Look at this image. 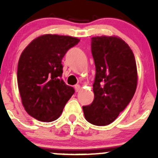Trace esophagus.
Returning a JSON list of instances; mask_svg holds the SVG:
<instances>
[{
    "mask_svg": "<svg viewBox=\"0 0 158 158\" xmlns=\"http://www.w3.org/2000/svg\"><path fill=\"white\" fill-rule=\"evenodd\" d=\"M74 88H75V90H76V92H79V91H80L81 86L79 85H76L74 86Z\"/></svg>",
    "mask_w": 158,
    "mask_h": 158,
    "instance_id": "1",
    "label": "esophagus"
}]
</instances>
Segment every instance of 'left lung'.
Returning a JSON list of instances; mask_svg holds the SVG:
<instances>
[{"mask_svg":"<svg viewBox=\"0 0 158 158\" xmlns=\"http://www.w3.org/2000/svg\"><path fill=\"white\" fill-rule=\"evenodd\" d=\"M96 66L94 100L83 106L85 119L96 126H107L118 116L133 98L138 74L133 51L116 36L92 38Z\"/></svg>","mask_w":158,"mask_h":158,"instance_id":"obj_1","label":"left lung"}]
</instances>
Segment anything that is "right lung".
<instances>
[{"label": "right lung", "instance_id": "right-lung-1", "mask_svg": "<svg viewBox=\"0 0 158 158\" xmlns=\"http://www.w3.org/2000/svg\"><path fill=\"white\" fill-rule=\"evenodd\" d=\"M80 40L43 35L32 40L19 57L17 83L22 104L28 115L42 122L61 115L74 89L62 79V60Z\"/></svg>", "mask_w": 158, "mask_h": 158}]
</instances>
